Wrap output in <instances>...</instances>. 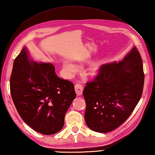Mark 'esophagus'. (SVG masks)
I'll use <instances>...</instances> for the list:
<instances>
[{
  "mask_svg": "<svg viewBox=\"0 0 155 155\" xmlns=\"http://www.w3.org/2000/svg\"><path fill=\"white\" fill-rule=\"evenodd\" d=\"M74 90L76 92V94H77L78 96L79 95H81L83 94V85L79 83H77L75 84L74 86Z\"/></svg>",
  "mask_w": 155,
  "mask_h": 155,
  "instance_id": "obj_1",
  "label": "esophagus"
}]
</instances>
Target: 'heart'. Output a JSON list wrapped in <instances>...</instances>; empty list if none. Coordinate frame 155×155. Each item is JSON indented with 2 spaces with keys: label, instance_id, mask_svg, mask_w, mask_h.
<instances>
[{
  "label": "heart",
  "instance_id": "heart-1",
  "mask_svg": "<svg viewBox=\"0 0 155 155\" xmlns=\"http://www.w3.org/2000/svg\"><path fill=\"white\" fill-rule=\"evenodd\" d=\"M64 68L65 70L68 72H74L76 71V68H77L75 67V65L72 64L70 63V62H64ZM98 68V65L95 64V65L93 66V67H92L89 69V70H88V74L91 75H94L97 73Z\"/></svg>",
  "mask_w": 155,
  "mask_h": 155
}]
</instances>
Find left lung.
I'll return each mask as SVG.
<instances>
[{
  "mask_svg": "<svg viewBox=\"0 0 155 155\" xmlns=\"http://www.w3.org/2000/svg\"><path fill=\"white\" fill-rule=\"evenodd\" d=\"M144 81L143 61L137 47L118 63L101 65L83 91L88 127L108 133L120 127L140 101Z\"/></svg>",
  "mask_w": 155,
  "mask_h": 155,
  "instance_id": "obj_1",
  "label": "left lung"
}]
</instances>
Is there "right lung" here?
Here are the masks:
<instances>
[{
  "instance_id": "1",
  "label": "right lung",
  "mask_w": 155,
  "mask_h": 155,
  "mask_svg": "<svg viewBox=\"0 0 155 155\" xmlns=\"http://www.w3.org/2000/svg\"><path fill=\"white\" fill-rule=\"evenodd\" d=\"M10 88L23 121L47 135L62 129L65 114L76 97L72 82L58 78L51 63L29 61L25 48L15 59Z\"/></svg>"
}]
</instances>
